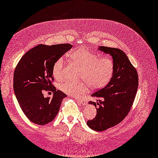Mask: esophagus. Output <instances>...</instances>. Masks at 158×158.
Here are the masks:
<instances>
[{
	"mask_svg": "<svg viewBox=\"0 0 158 158\" xmlns=\"http://www.w3.org/2000/svg\"><path fill=\"white\" fill-rule=\"evenodd\" d=\"M77 101L78 102V103L81 105V106H85L86 105V102L84 100H81V99H77Z\"/></svg>",
	"mask_w": 158,
	"mask_h": 158,
	"instance_id": "34e87169",
	"label": "esophagus"
}]
</instances>
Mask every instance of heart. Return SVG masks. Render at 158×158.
<instances>
[{
  "mask_svg": "<svg viewBox=\"0 0 158 158\" xmlns=\"http://www.w3.org/2000/svg\"><path fill=\"white\" fill-rule=\"evenodd\" d=\"M72 61L81 69L80 82L64 81L59 85L61 91L67 94L80 97L88 91L89 86L97 89L106 85L110 80L114 71V62L109 56L100 57L94 52L85 49H79L71 55ZM65 60L58 58L52 66V75L57 80L64 76Z\"/></svg>",
  "mask_w": 158,
  "mask_h": 158,
  "instance_id": "b5f03b06",
  "label": "heart"
}]
</instances>
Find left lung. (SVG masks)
<instances>
[{
    "label": "left lung",
    "instance_id": "left-lung-1",
    "mask_svg": "<svg viewBox=\"0 0 158 158\" xmlns=\"http://www.w3.org/2000/svg\"><path fill=\"white\" fill-rule=\"evenodd\" d=\"M98 50L110 55L114 62L113 73L108 84L91 94L98 102L89 103L96 107V116L88 120L87 125L100 132L118 124L129 113L137 93L138 76L122 50L104 46H99Z\"/></svg>",
    "mask_w": 158,
    "mask_h": 158
}]
</instances>
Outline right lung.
Wrapping results in <instances>:
<instances>
[{
	"instance_id": "obj_1",
	"label": "right lung",
	"mask_w": 158,
	"mask_h": 158,
	"mask_svg": "<svg viewBox=\"0 0 158 158\" xmlns=\"http://www.w3.org/2000/svg\"><path fill=\"white\" fill-rule=\"evenodd\" d=\"M71 44H39L29 50L18 63L13 77V89L19 106L31 122L44 125L58 114L67 95L51 84L52 66L58 58L72 48ZM54 93L45 98L43 93Z\"/></svg>"
}]
</instances>
